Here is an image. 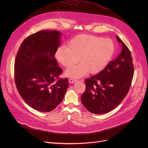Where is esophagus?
I'll return each mask as SVG.
<instances>
[{
  "label": "esophagus",
  "mask_w": 148,
  "mask_h": 148,
  "mask_svg": "<svg viewBox=\"0 0 148 148\" xmlns=\"http://www.w3.org/2000/svg\"><path fill=\"white\" fill-rule=\"evenodd\" d=\"M77 81V80L75 79H73V78L69 79V82L71 83V84H73V83H74V82H75Z\"/></svg>",
  "instance_id": "34e87169"
}]
</instances>
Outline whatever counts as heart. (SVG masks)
<instances>
[{
  "label": "heart",
  "mask_w": 148,
  "mask_h": 148,
  "mask_svg": "<svg viewBox=\"0 0 148 148\" xmlns=\"http://www.w3.org/2000/svg\"><path fill=\"white\" fill-rule=\"evenodd\" d=\"M115 46L109 38L90 34H79L69 42V47H58L56 57L63 66L69 68L78 60L80 64L73 66L66 71L69 77L80 78L88 71L92 74L103 71L112 59Z\"/></svg>",
  "instance_id": "1"
}]
</instances>
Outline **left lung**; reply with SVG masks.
Returning a JSON list of instances; mask_svg holds the SVG:
<instances>
[{
    "label": "left lung",
    "mask_w": 148,
    "mask_h": 148,
    "mask_svg": "<svg viewBox=\"0 0 148 148\" xmlns=\"http://www.w3.org/2000/svg\"><path fill=\"white\" fill-rule=\"evenodd\" d=\"M116 39L122 45L119 54L103 71L85 79L86 90L81 99L93 114H105L117 107L131 85L134 73L131 53L118 36Z\"/></svg>",
    "instance_id": "obj_1"
}]
</instances>
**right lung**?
Wrapping results in <instances>:
<instances>
[{
  "label": "right lung",
  "instance_id": "right-lung-1",
  "mask_svg": "<svg viewBox=\"0 0 148 148\" xmlns=\"http://www.w3.org/2000/svg\"><path fill=\"white\" fill-rule=\"evenodd\" d=\"M61 33L41 30L26 38L17 53L14 77L17 90L27 104L41 112H50L62 101L68 78H60L61 68L54 56Z\"/></svg>",
  "mask_w": 148,
  "mask_h": 148
}]
</instances>
